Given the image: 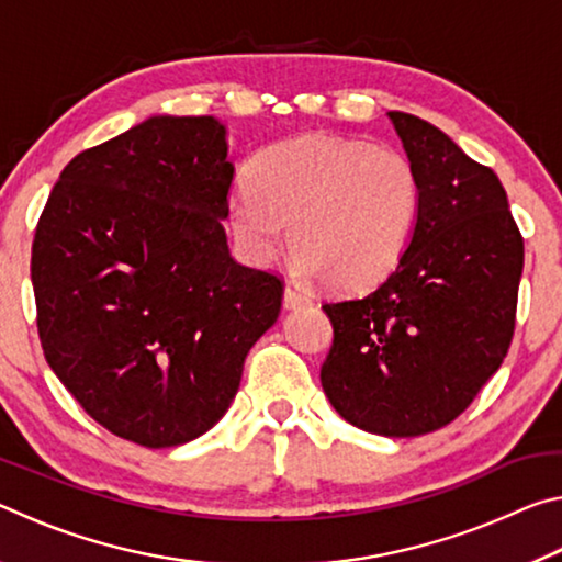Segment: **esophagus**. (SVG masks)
I'll use <instances>...</instances> for the list:
<instances>
[{
	"label": "esophagus",
	"mask_w": 562,
	"mask_h": 562,
	"mask_svg": "<svg viewBox=\"0 0 562 562\" xmlns=\"http://www.w3.org/2000/svg\"><path fill=\"white\" fill-rule=\"evenodd\" d=\"M312 300L307 297V294H304L297 284L294 282H288L284 284V297H282V304H284V310H297V307H307Z\"/></svg>",
	"instance_id": "1"
}]
</instances>
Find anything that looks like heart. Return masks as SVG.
<instances>
[{
	"label": "heart",
	"mask_w": 562,
	"mask_h": 562,
	"mask_svg": "<svg viewBox=\"0 0 562 562\" xmlns=\"http://www.w3.org/2000/svg\"><path fill=\"white\" fill-rule=\"evenodd\" d=\"M422 183L412 160L367 140L304 133L255 160L227 198L243 258L265 265L290 225L297 268L335 292H364L392 272L412 240Z\"/></svg>",
	"instance_id": "1"
}]
</instances>
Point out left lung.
Returning <instances> with one entry per match:
<instances>
[{
	"label": "left lung",
	"mask_w": 562,
	"mask_h": 562,
	"mask_svg": "<svg viewBox=\"0 0 562 562\" xmlns=\"http://www.w3.org/2000/svg\"><path fill=\"white\" fill-rule=\"evenodd\" d=\"M422 205L389 278L327 302L335 341L322 389L361 431L406 439L451 424L498 372L516 327L522 237L498 176L431 126L389 113Z\"/></svg>",
	"instance_id": "1"
}]
</instances>
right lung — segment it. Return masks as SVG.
I'll return each mask as SVG.
<instances>
[{"instance_id":"1","label":"right lung","mask_w":562,"mask_h":562,"mask_svg":"<svg viewBox=\"0 0 562 562\" xmlns=\"http://www.w3.org/2000/svg\"><path fill=\"white\" fill-rule=\"evenodd\" d=\"M235 166L213 116H150L76 156L36 225L44 357L91 418L148 449L221 422L282 282L231 258Z\"/></svg>"}]
</instances>
